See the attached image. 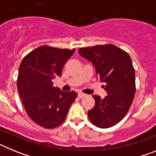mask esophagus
Masks as SVG:
<instances>
[{
  "instance_id": "esophagus-1",
  "label": "esophagus",
  "mask_w": 156,
  "mask_h": 156,
  "mask_svg": "<svg viewBox=\"0 0 156 156\" xmlns=\"http://www.w3.org/2000/svg\"><path fill=\"white\" fill-rule=\"evenodd\" d=\"M86 96V94L83 93H79L78 94V97H79V98H83V97H85Z\"/></svg>"
}]
</instances>
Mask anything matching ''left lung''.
<instances>
[{
    "mask_svg": "<svg viewBox=\"0 0 156 156\" xmlns=\"http://www.w3.org/2000/svg\"><path fill=\"white\" fill-rule=\"evenodd\" d=\"M78 52L93 63L108 94L103 99L93 95L95 105L88 111V118L98 127L115 126L124 118L134 98L135 71L131 58L113 44L81 48Z\"/></svg>",
    "mask_w": 156,
    "mask_h": 156,
    "instance_id": "left-lung-1",
    "label": "left lung"
}]
</instances>
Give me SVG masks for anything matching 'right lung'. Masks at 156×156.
<instances>
[{
	"mask_svg": "<svg viewBox=\"0 0 156 156\" xmlns=\"http://www.w3.org/2000/svg\"><path fill=\"white\" fill-rule=\"evenodd\" d=\"M74 51L75 48L44 45L27 54L19 66V94L28 116L42 127L53 129L60 126L76 98L75 91H62L52 82L61 76L63 66Z\"/></svg>",
	"mask_w": 156,
	"mask_h": 156,
	"instance_id": "obj_1",
	"label": "right lung"
}]
</instances>
